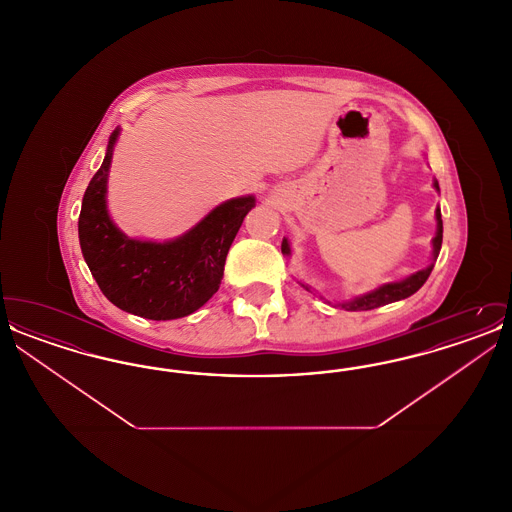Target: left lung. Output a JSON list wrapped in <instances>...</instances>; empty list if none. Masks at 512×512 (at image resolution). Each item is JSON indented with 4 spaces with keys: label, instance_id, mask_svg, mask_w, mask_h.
<instances>
[{
    "label": "left lung",
    "instance_id": "left-lung-1",
    "mask_svg": "<svg viewBox=\"0 0 512 512\" xmlns=\"http://www.w3.org/2000/svg\"><path fill=\"white\" fill-rule=\"evenodd\" d=\"M434 188L436 192H439L438 180H434ZM436 236L432 238V263L422 270H416L413 274H409L407 278L403 280H397V282H388V284H382L370 292L361 293V295H355L347 301H341L336 303L341 309L345 311H370V309H376V307H382V305H388V303H395V301H401V299H407L409 295H413L414 292H418L422 288V284L428 280L434 263L438 259L439 249H441V240H443V222H441V209L436 207ZM282 253L290 259L292 257V247L288 238L282 240ZM297 284L301 288H305L307 292L315 293V288H311L309 284L297 280ZM324 299V297H322ZM326 303H332L328 299H324Z\"/></svg>",
    "mask_w": 512,
    "mask_h": 512
}]
</instances>
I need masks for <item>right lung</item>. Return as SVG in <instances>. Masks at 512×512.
Returning <instances> with one entry per match:
<instances>
[{"label":"right lung","instance_id":"obj_1","mask_svg":"<svg viewBox=\"0 0 512 512\" xmlns=\"http://www.w3.org/2000/svg\"><path fill=\"white\" fill-rule=\"evenodd\" d=\"M119 136L117 126L82 197L78 240L84 261L99 290L122 311L149 320L188 317L219 290L228 249L255 207V195L220 203L188 232L167 242L130 238L107 209V180Z\"/></svg>","mask_w":512,"mask_h":512}]
</instances>
